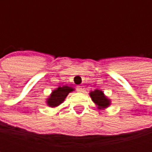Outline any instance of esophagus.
<instances>
[{"instance_id":"obj_1","label":"esophagus","mask_w":152,"mask_h":152,"mask_svg":"<svg viewBox=\"0 0 152 152\" xmlns=\"http://www.w3.org/2000/svg\"><path fill=\"white\" fill-rule=\"evenodd\" d=\"M77 90H78V91L83 92L84 89H83V86H77Z\"/></svg>"}]
</instances>
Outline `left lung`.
<instances>
[{"label": "left lung", "instance_id": "8db88e82", "mask_svg": "<svg viewBox=\"0 0 152 152\" xmlns=\"http://www.w3.org/2000/svg\"><path fill=\"white\" fill-rule=\"evenodd\" d=\"M90 96L92 99V101L98 106L99 109H105L110 106L111 100L105 96L104 92L100 90H95L93 91L90 92Z\"/></svg>", "mask_w": 152, "mask_h": 152}]
</instances>
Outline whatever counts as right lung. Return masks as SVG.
I'll use <instances>...</instances> for the list:
<instances>
[{
	"instance_id": "right-lung-1",
	"label": "right lung",
	"mask_w": 152,
	"mask_h": 152,
	"mask_svg": "<svg viewBox=\"0 0 152 152\" xmlns=\"http://www.w3.org/2000/svg\"><path fill=\"white\" fill-rule=\"evenodd\" d=\"M73 91H75V89L70 86H68V85H64L62 87H61V86L58 87L57 89H55L52 91L51 95L46 99L47 106H49L50 107H56V106H60L65 100V99L69 95V93Z\"/></svg>"
}]
</instances>
